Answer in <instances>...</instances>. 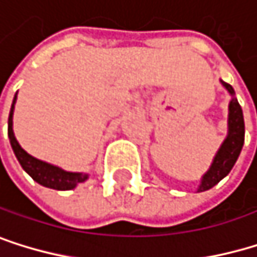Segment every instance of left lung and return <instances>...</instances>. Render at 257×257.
Returning <instances> with one entry per match:
<instances>
[{
  "label": "left lung",
  "mask_w": 257,
  "mask_h": 257,
  "mask_svg": "<svg viewBox=\"0 0 257 257\" xmlns=\"http://www.w3.org/2000/svg\"><path fill=\"white\" fill-rule=\"evenodd\" d=\"M222 85L230 92V95H234V90L230 84L222 81ZM243 136H245V124H243L242 108L237 99L233 98L228 105V135L224 141V144L221 146L219 152L216 153L210 170L204 175L198 191L210 190L230 173V170L233 169V165L237 161V156L242 150Z\"/></svg>",
  "instance_id": "8db88e82"
}]
</instances>
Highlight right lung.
Returning <instances> with one entry per match:
<instances>
[{"label": "right lung", "instance_id": "add662e5", "mask_svg": "<svg viewBox=\"0 0 257 257\" xmlns=\"http://www.w3.org/2000/svg\"><path fill=\"white\" fill-rule=\"evenodd\" d=\"M15 102H17V95L14 98V102H12V108H10V114H9V139H10V146L14 149V153L17 156V159L20 161L23 169L33 178V181H36L38 184H41L44 187L49 188H55V190H72L75 188L79 182H84L88 176L84 173H70V172H64L55 165H50L47 162H43L40 159H36L33 156H30L27 152H24L21 149V146L18 144V141L14 135V108H15Z\"/></svg>", "mask_w": 257, "mask_h": 257}]
</instances>
